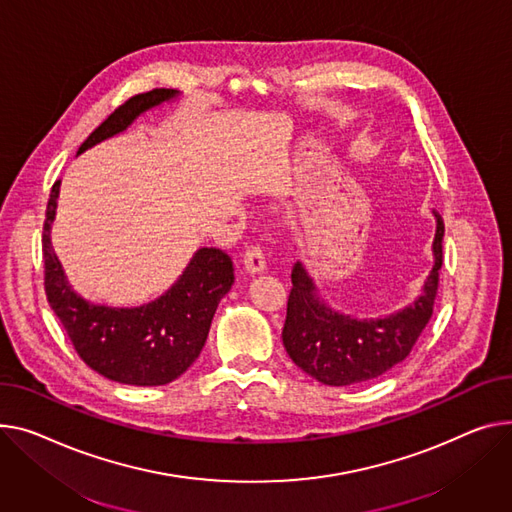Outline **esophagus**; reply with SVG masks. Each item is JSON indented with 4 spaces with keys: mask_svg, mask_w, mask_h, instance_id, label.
<instances>
[{
    "mask_svg": "<svg viewBox=\"0 0 512 512\" xmlns=\"http://www.w3.org/2000/svg\"><path fill=\"white\" fill-rule=\"evenodd\" d=\"M265 267H267V261H265V253L261 251V247L247 249V253H245V269H247V274H251V276L263 274Z\"/></svg>",
    "mask_w": 512,
    "mask_h": 512,
    "instance_id": "obj_1",
    "label": "esophagus"
}]
</instances>
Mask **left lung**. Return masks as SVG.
<instances>
[{"label":"left lung","mask_w":512,"mask_h":512,"mask_svg":"<svg viewBox=\"0 0 512 512\" xmlns=\"http://www.w3.org/2000/svg\"><path fill=\"white\" fill-rule=\"evenodd\" d=\"M434 218V265L420 296L379 319H358L333 309L319 294L306 265L294 263L282 342L298 368L323 385L346 387L377 379L407 358L432 317L438 288L445 224L436 212Z\"/></svg>","instance_id":"1"}]
</instances>
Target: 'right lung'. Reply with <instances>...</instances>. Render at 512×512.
Listing matches in <instances>:
<instances>
[{
	"label": "right lung",
	"instance_id": "obj_1",
	"mask_svg": "<svg viewBox=\"0 0 512 512\" xmlns=\"http://www.w3.org/2000/svg\"><path fill=\"white\" fill-rule=\"evenodd\" d=\"M156 88L129 98L80 146L78 156L127 131L144 113L179 98ZM61 181L51 189L43 226L45 292L78 356L102 377L135 387H156L179 379L206 344L220 300L234 284L230 257L220 249H197L177 282L140 306L96 304L67 282L51 245Z\"/></svg>",
	"mask_w": 512,
	"mask_h": 512
}]
</instances>
